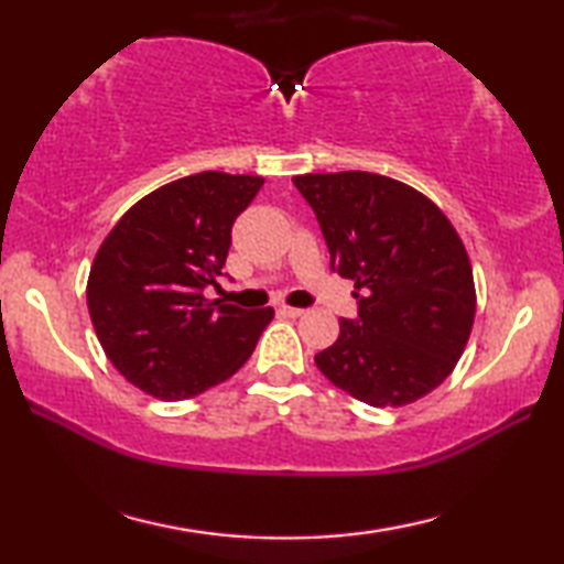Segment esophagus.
<instances>
[{
	"label": "esophagus",
	"mask_w": 564,
	"mask_h": 564,
	"mask_svg": "<svg viewBox=\"0 0 564 564\" xmlns=\"http://www.w3.org/2000/svg\"><path fill=\"white\" fill-rule=\"evenodd\" d=\"M281 313L283 316H289V318H299V316H303V308H293V305H281Z\"/></svg>",
	"instance_id": "esophagus-1"
}]
</instances>
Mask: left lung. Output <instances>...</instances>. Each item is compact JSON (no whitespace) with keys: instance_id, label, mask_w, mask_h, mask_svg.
Instances as JSON below:
<instances>
[{"instance_id":"obj_1","label":"left lung","mask_w":564,"mask_h":564,"mask_svg":"<svg viewBox=\"0 0 564 564\" xmlns=\"http://www.w3.org/2000/svg\"><path fill=\"white\" fill-rule=\"evenodd\" d=\"M316 214L330 269L356 281L358 316L316 366L362 403L408 405L453 373L475 321L473 269L431 198L368 171L293 176Z\"/></svg>"}]
</instances>
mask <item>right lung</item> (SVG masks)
<instances>
[{"instance_id":"add662e5","label":"right lung","mask_w":564,"mask_h":564,"mask_svg":"<svg viewBox=\"0 0 564 564\" xmlns=\"http://www.w3.org/2000/svg\"><path fill=\"white\" fill-rule=\"evenodd\" d=\"M261 176H184L133 204L94 259L87 305L107 358L144 393L184 400L231 378L273 308L246 311L204 291L224 275L231 228Z\"/></svg>"}]
</instances>
